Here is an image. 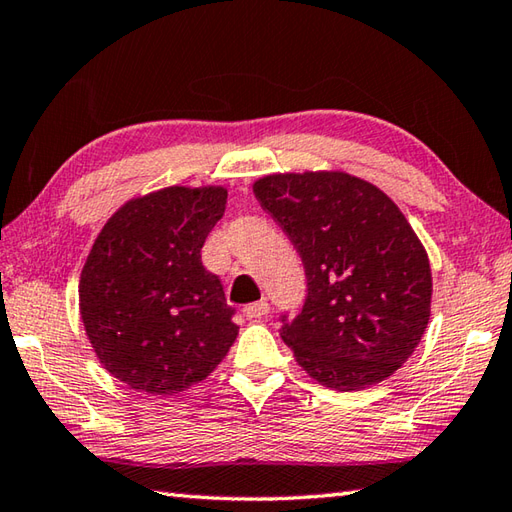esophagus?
Returning <instances> with one entry per match:
<instances>
[{"instance_id": "1", "label": "esophagus", "mask_w": 512, "mask_h": 512, "mask_svg": "<svg viewBox=\"0 0 512 512\" xmlns=\"http://www.w3.org/2000/svg\"><path fill=\"white\" fill-rule=\"evenodd\" d=\"M268 310H270V304L266 302V299H262V302H255V304L244 306V315L248 319H259V317L268 315Z\"/></svg>"}]
</instances>
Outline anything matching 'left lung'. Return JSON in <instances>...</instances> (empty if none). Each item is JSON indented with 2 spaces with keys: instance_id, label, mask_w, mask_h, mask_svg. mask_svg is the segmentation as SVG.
I'll list each match as a JSON object with an SVG mask.
<instances>
[{
  "instance_id": "1",
  "label": "left lung",
  "mask_w": 512,
  "mask_h": 512,
  "mask_svg": "<svg viewBox=\"0 0 512 512\" xmlns=\"http://www.w3.org/2000/svg\"><path fill=\"white\" fill-rule=\"evenodd\" d=\"M253 193L282 226L308 293L284 342L322 386L362 390L413 355L430 317L428 255L402 210L377 186L339 170L268 175Z\"/></svg>"
}]
</instances>
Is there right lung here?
Returning a JSON list of instances; mask_svg holds the SVG:
<instances>
[{
    "label": "right lung",
    "instance_id": "1",
    "mask_svg": "<svg viewBox=\"0 0 512 512\" xmlns=\"http://www.w3.org/2000/svg\"><path fill=\"white\" fill-rule=\"evenodd\" d=\"M226 188L170 186L130 199L97 235L79 313L110 375L148 395L182 393L213 373L239 326L202 246Z\"/></svg>",
    "mask_w": 512,
    "mask_h": 512
}]
</instances>
